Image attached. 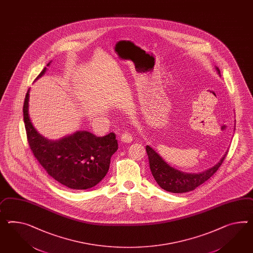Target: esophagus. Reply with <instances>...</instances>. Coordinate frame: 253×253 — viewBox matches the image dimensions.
<instances>
[{
  "label": "esophagus",
  "mask_w": 253,
  "mask_h": 253,
  "mask_svg": "<svg viewBox=\"0 0 253 253\" xmlns=\"http://www.w3.org/2000/svg\"><path fill=\"white\" fill-rule=\"evenodd\" d=\"M121 140L125 143H130L133 140V136L129 132H124L121 135Z\"/></svg>",
  "instance_id": "34e87169"
}]
</instances>
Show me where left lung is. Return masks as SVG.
I'll return each instance as SVG.
<instances>
[{
	"label": "left lung",
	"mask_w": 253,
	"mask_h": 253,
	"mask_svg": "<svg viewBox=\"0 0 253 253\" xmlns=\"http://www.w3.org/2000/svg\"><path fill=\"white\" fill-rule=\"evenodd\" d=\"M216 71L220 73L218 68H216ZM146 150L149 156V168L155 181L163 190L174 194H182L193 191L205 181H208L220 167L228 151L227 150L226 154L223 156L219 162H217V164H215L214 167L208 169L201 173H187L170 167L149 146L146 147Z\"/></svg>",
	"instance_id": "8db88e82"
}]
</instances>
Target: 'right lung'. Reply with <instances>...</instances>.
I'll return each mask as SVG.
<instances>
[{
    "label": "right lung",
    "mask_w": 253,
    "mask_h": 253,
    "mask_svg": "<svg viewBox=\"0 0 253 253\" xmlns=\"http://www.w3.org/2000/svg\"><path fill=\"white\" fill-rule=\"evenodd\" d=\"M45 69L38 78L45 73ZM28 99L29 90L23 106L26 136L33 154L41 166L66 187L85 190L95 186L107 173L111 157L118 149L115 133L96 136L87 131H78L58 141L48 140L31 123Z\"/></svg>",
    "instance_id": "right-lung-1"
}]
</instances>
